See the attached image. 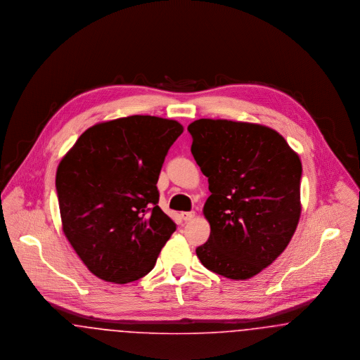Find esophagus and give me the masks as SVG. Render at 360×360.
<instances>
[{
	"label": "esophagus",
	"instance_id": "34e87169",
	"mask_svg": "<svg viewBox=\"0 0 360 360\" xmlns=\"http://www.w3.org/2000/svg\"><path fill=\"white\" fill-rule=\"evenodd\" d=\"M195 217V212L193 211H188V212H181V218L187 222V221H191L192 218Z\"/></svg>",
	"mask_w": 360,
	"mask_h": 360
}]
</instances>
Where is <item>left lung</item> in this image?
<instances>
[{
  "mask_svg": "<svg viewBox=\"0 0 360 360\" xmlns=\"http://www.w3.org/2000/svg\"><path fill=\"white\" fill-rule=\"evenodd\" d=\"M191 153L208 179L211 233L196 255L229 279H249L288 245L301 215L302 164L281 134L260 124L199 119Z\"/></svg>",
  "mask_w": 360,
  "mask_h": 360,
  "instance_id": "obj_1",
  "label": "left lung"
}]
</instances>
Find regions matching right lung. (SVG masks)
Returning a JSON list of instances; mask_svg holds the SVG:
<instances>
[{
	"label": "right lung",
	"instance_id": "right-lung-1",
	"mask_svg": "<svg viewBox=\"0 0 360 360\" xmlns=\"http://www.w3.org/2000/svg\"><path fill=\"white\" fill-rule=\"evenodd\" d=\"M181 133L176 120L134 115L88 129L60 161L63 231L97 278L129 283L154 268L176 230L158 207L157 181Z\"/></svg>",
	"mask_w": 360,
	"mask_h": 360
}]
</instances>
